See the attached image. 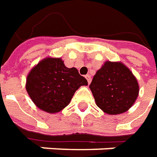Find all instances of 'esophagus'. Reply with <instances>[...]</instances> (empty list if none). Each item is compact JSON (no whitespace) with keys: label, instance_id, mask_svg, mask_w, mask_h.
<instances>
[{"label":"esophagus","instance_id":"esophagus-1","mask_svg":"<svg viewBox=\"0 0 157 157\" xmlns=\"http://www.w3.org/2000/svg\"><path fill=\"white\" fill-rule=\"evenodd\" d=\"M85 78H86V79H87L88 83H89V84H90V82H91L90 75H86V76H85Z\"/></svg>","mask_w":157,"mask_h":157}]
</instances>
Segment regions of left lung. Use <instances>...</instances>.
I'll use <instances>...</instances> for the list:
<instances>
[{
  "mask_svg": "<svg viewBox=\"0 0 157 157\" xmlns=\"http://www.w3.org/2000/svg\"><path fill=\"white\" fill-rule=\"evenodd\" d=\"M90 89L97 106L110 115L128 111L139 94L137 79L121 63L105 62L95 73Z\"/></svg>",
  "mask_w": 157,
  "mask_h": 157,
  "instance_id": "obj_1",
  "label": "left lung"
}]
</instances>
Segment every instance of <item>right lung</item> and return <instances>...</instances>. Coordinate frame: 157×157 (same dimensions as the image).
<instances>
[{"label": "right lung", "mask_w": 157, "mask_h": 157, "mask_svg": "<svg viewBox=\"0 0 157 157\" xmlns=\"http://www.w3.org/2000/svg\"><path fill=\"white\" fill-rule=\"evenodd\" d=\"M86 78L75 67H67L61 58H45L27 77L26 90L38 107L49 113L62 111L75 91L87 85Z\"/></svg>", "instance_id": "1"}]
</instances>
